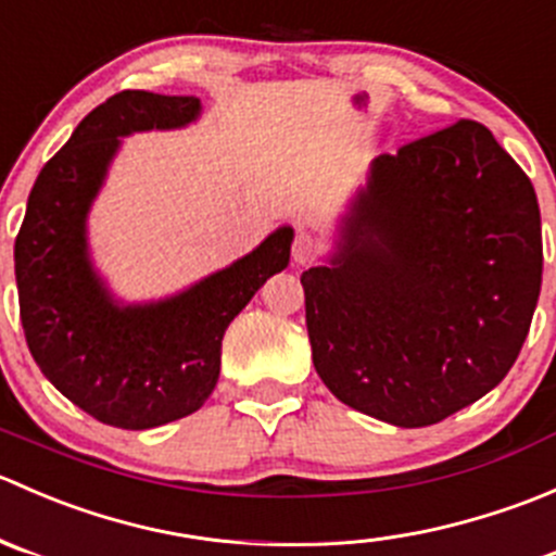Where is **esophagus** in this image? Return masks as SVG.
Wrapping results in <instances>:
<instances>
[{
	"label": "esophagus",
	"mask_w": 556,
	"mask_h": 556,
	"mask_svg": "<svg viewBox=\"0 0 556 556\" xmlns=\"http://www.w3.org/2000/svg\"><path fill=\"white\" fill-rule=\"evenodd\" d=\"M317 252H319V244H317V239L312 237V233H306V231L295 233L293 261L299 263V266H306V263H312L314 257H317Z\"/></svg>",
	"instance_id": "1"
}]
</instances>
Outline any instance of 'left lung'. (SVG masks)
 Listing matches in <instances>:
<instances>
[{"instance_id":"8db88e82","label":"left lung","mask_w":556,"mask_h":556,"mask_svg":"<svg viewBox=\"0 0 556 556\" xmlns=\"http://www.w3.org/2000/svg\"><path fill=\"white\" fill-rule=\"evenodd\" d=\"M541 274L530 177L457 121L379 155L330 266L301 274L314 368L368 417L441 422L511 371Z\"/></svg>"}]
</instances>
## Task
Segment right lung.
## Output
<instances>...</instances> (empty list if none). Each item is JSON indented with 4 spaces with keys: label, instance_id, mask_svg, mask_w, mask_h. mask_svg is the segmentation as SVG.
Wrapping results in <instances>:
<instances>
[{
    "label": "right lung",
    "instance_id": "1",
    "mask_svg": "<svg viewBox=\"0 0 556 556\" xmlns=\"http://www.w3.org/2000/svg\"><path fill=\"white\" fill-rule=\"evenodd\" d=\"M195 97L121 91L88 112L42 166L15 237V282L26 344L39 371L99 422L148 430L204 406L220 377L223 333L290 261L293 228L193 288L121 306L93 271L86 217L121 139L195 121Z\"/></svg>",
    "mask_w": 556,
    "mask_h": 556
}]
</instances>
